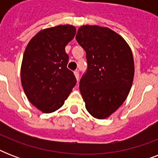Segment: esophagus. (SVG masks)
Masks as SVG:
<instances>
[{"mask_svg": "<svg viewBox=\"0 0 158 158\" xmlns=\"http://www.w3.org/2000/svg\"><path fill=\"white\" fill-rule=\"evenodd\" d=\"M74 76H75V78H76V79L79 81V71L78 70H75V71L74 72Z\"/></svg>", "mask_w": 158, "mask_h": 158, "instance_id": "1", "label": "esophagus"}]
</instances>
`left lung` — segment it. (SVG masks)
<instances>
[{
	"label": "left lung",
	"mask_w": 158,
	"mask_h": 158,
	"mask_svg": "<svg viewBox=\"0 0 158 158\" xmlns=\"http://www.w3.org/2000/svg\"><path fill=\"white\" fill-rule=\"evenodd\" d=\"M75 38L85 51L88 62L79 82L85 107L97 119L107 118L122 105L132 86L131 49L121 36L100 26H81Z\"/></svg>",
	"instance_id": "left-lung-1"
}]
</instances>
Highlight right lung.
<instances>
[{
    "label": "right lung",
    "instance_id": "add662e5",
    "mask_svg": "<svg viewBox=\"0 0 158 158\" xmlns=\"http://www.w3.org/2000/svg\"><path fill=\"white\" fill-rule=\"evenodd\" d=\"M73 25H59L38 32L26 47L21 64V84L31 103L44 113L63 106L76 84L67 68L64 48L74 38Z\"/></svg>",
    "mask_w": 158,
    "mask_h": 158
}]
</instances>
